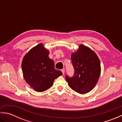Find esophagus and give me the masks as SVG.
<instances>
[{
    "label": "esophagus",
    "mask_w": 122,
    "mask_h": 122,
    "mask_svg": "<svg viewBox=\"0 0 122 122\" xmlns=\"http://www.w3.org/2000/svg\"><path fill=\"white\" fill-rule=\"evenodd\" d=\"M61 71H62V74L64 75V73H65V70L64 69H62L61 70Z\"/></svg>",
    "instance_id": "obj_1"
}]
</instances>
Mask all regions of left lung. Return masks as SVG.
<instances>
[{"label": "left lung", "mask_w": 122, "mask_h": 122, "mask_svg": "<svg viewBox=\"0 0 122 122\" xmlns=\"http://www.w3.org/2000/svg\"><path fill=\"white\" fill-rule=\"evenodd\" d=\"M71 59L75 72L73 77H66L69 86L80 94L90 92L97 84L101 74L97 54L88 46L81 45L76 52L72 53Z\"/></svg>", "instance_id": "left-lung-1"}]
</instances>
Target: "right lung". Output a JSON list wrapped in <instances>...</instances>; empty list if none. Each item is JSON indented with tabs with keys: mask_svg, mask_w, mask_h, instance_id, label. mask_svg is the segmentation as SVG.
<instances>
[{
	"mask_svg": "<svg viewBox=\"0 0 122 122\" xmlns=\"http://www.w3.org/2000/svg\"><path fill=\"white\" fill-rule=\"evenodd\" d=\"M49 51L39 43L33 47L23 58L21 68L24 79L31 88L38 92L47 90L54 80L62 76L56 70L54 63L49 57Z\"/></svg>",
	"mask_w": 122,
	"mask_h": 122,
	"instance_id": "add662e5",
	"label": "right lung"
}]
</instances>
